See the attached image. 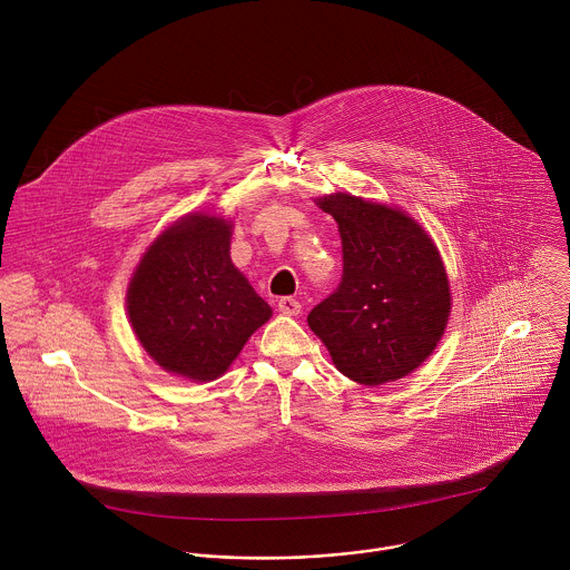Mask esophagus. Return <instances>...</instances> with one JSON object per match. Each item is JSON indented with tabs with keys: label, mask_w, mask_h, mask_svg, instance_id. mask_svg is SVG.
<instances>
[{
	"label": "esophagus",
	"mask_w": 570,
	"mask_h": 570,
	"mask_svg": "<svg viewBox=\"0 0 570 570\" xmlns=\"http://www.w3.org/2000/svg\"><path fill=\"white\" fill-rule=\"evenodd\" d=\"M278 312H281L283 316H298V314H301V303H298L296 298L285 296V298L278 301Z\"/></svg>",
	"instance_id": "1"
}]
</instances>
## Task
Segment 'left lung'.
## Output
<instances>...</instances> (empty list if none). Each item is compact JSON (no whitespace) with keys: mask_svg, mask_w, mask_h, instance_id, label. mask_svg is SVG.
<instances>
[{"mask_svg":"<svg viewBox=\"0 0 570 570\" xmlns=\"http://www.w3.org/2000/svg\"><path fill=\"white\" fill-rule=\"evenodd\" d=\"M314 204L342 239L340 287L316 305L307 325L333 366L364 386L397 382L441 342L452 312L445 263L434 239L406 210L331 193Z\"/></svg>","mask_w":570,"mask_h":570,"instance_id":"1","label":"left lung"}]
</instances>
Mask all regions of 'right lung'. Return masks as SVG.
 I'll use <instances>...</instances> for the list:
<instances>
[{
  "mask_svg": "<svg viewBox=\"0 0 570 570\" xmlns=\"http://www.w3.org/2000/svg\"><path fill=\"white\" fill-rule=\"evenodd\" d=\"M235 222L188 213L147 245L127 285V318L142 351L168 375L222 377L272 307L230 258Z\"/></svg>",
  "mask_w": 570,
  "mask_h": 570,
  "instance_id": "1",
  "label": "right lung"
}]
</instances>
